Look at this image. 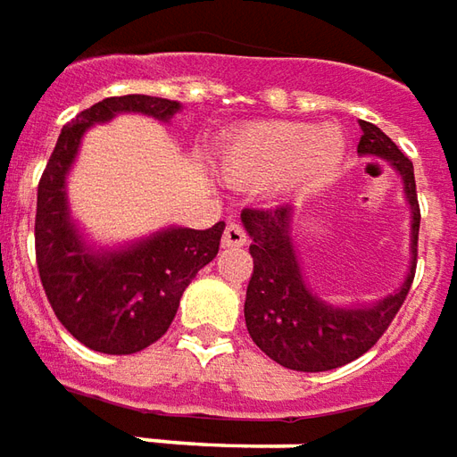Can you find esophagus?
<instances>
[{
	"label": "esophagus",
	"mask_w": 457,
	"mask_h": 457,
	"mask_svg": "<svg viewBox=\"0 0 457 457\" xmlns=\"http://www.w3.org/2000/svg\"><path fill=\"white\" fill-rule=\"evenodd\" d=\"M248 241V236H245V228L241 223H228L226 226V231H223V238L221 244L226 248H238V245H245Z\"/></svg>",
	"instance_id": "esophagus-1"
}]
</instances>
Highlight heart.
Wrapping results in <instances>:
<instances>
[{"mask_svg":"<svg viewBox=\"0 0 457 457\" xmlns=\"http://www.w3.org/2000/svg\"><path fill=\"white\" fill-rule=\"evenodd\" d=\"M347 140L337 128L305 122H265L238 132L223 147V174L236 184L265 187L290 182L315 184L337 170Z\"/></svg>","mask_w":457,"mask_h":457,"instance_id":"b5f03b06","label":"heart"}]
</instances>
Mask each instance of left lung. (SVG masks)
Wrapping results in <instances>:
<instances>
[{
  "instance_id": "8db88e82",
  "label": "left lung",
  "mask_w": 457,
  "mask_h": 457,
  "mask_svg": "<svg viewBox=\"0 0 457 457\" xmlns=\"http://www.w3.org/2000/svg\"><path fill=\"white\" fill-rule=\"evenodd\" d=\"M359 154L386 160L403 179L411 206V270L394 295L371 307H335L310 293L297 263L290 216L293 206L244 209L241 221L253 238V273L245 290V327L255 345L280 367L295 371H327L345 367L374 347L409 295L416 275L420 209L413 164L377 125L359 120Z\"/></svg>"
}]
</instances>
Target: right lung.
<instances>
[{
	"mask_svg": "<svg viewBox=\"0 0 457 457\" xmlns=\"http://www.w3.org/2000/svg\"><path fill=\"white\" fill-rule=\"evenodd\" d=\"M177 100L152 96L105 98L79 112L58 142L37 194V268L58 322L80 345L103 354H135L170 329L184 287L219 253L223 221L206 231L164 228L120 251H90L71 221L66 174L83 132L118 112L170 120Z\"/></svg>",
	"mask_w": 457,
	"mask_h": 457,
	"instance_id": "add662e5",
	"label": "right lung"
}]
</instances>
